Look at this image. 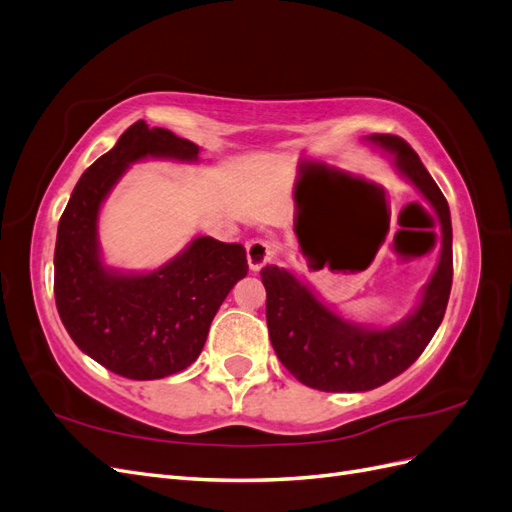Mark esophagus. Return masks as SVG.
Wrapping results in <instances>:
<instances>
[{
  "label": "esophagus",
  "instance_id": "obj_1",
  "mask_svg": "<svg viewBox=\"0 0 512 512\" xmlns=\"http://www.w3.org/2000/svg\"><path fill=\"white\" fill-rule=\"evenodd\" d=\"M273 258V245L265 239H254L247 243V265L252 271H260Z\"/></svg>",
  "mask_w": 512,
  "mask_h": 512
}]
</instances>
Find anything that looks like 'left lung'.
I'll list each match as a JSON object with an SVG mask.
<instances>
[{
  "instance_id": "left-lung-1",
  "label": "left lung",
  "mask_w": 512,
  "mask_h": 512,
  "mask_svg": "<svg viewBox=\"0 0 512 512\" xmlns=\"http://www.w3.org/2000/svg\"><path fill=\"white\" fill-rule=\"evenodd\" d=\"M367 141L391 153L401 177L438 213L442 250L414 312L386 329L344 320L288 269L267 265L260 271L267 290L269 337L277 359L299 382L327 393L371 391L406 371L438 331L451 297L453 226L444 194L416 151L399 136L371 134Z\"/></svg>"
}]
</instances>
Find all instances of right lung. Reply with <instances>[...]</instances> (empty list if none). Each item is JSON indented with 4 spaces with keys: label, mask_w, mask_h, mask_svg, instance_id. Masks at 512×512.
<instances>
[{
    "label": "right lung",
    "mask_w": 512,
    "mask_h": 512,
    "mask_svg": "<svg viewBox=\"0 0 512 512\" xmlns=\"http://www.w3.org/2000/svg\"><path fill=\"white\" fill-rule=\"evenodd\" d=\"M198 145L136 121L91 164L61 213L55 243V303L87 356L130 380H158L190 367L226 294L247 275L245 247L196 237L149 273L106 267L98 241L104 198L145 158L196 162Z\"/></svg>",
    "instance_id": "right-lung-1"
}]
</instances>
